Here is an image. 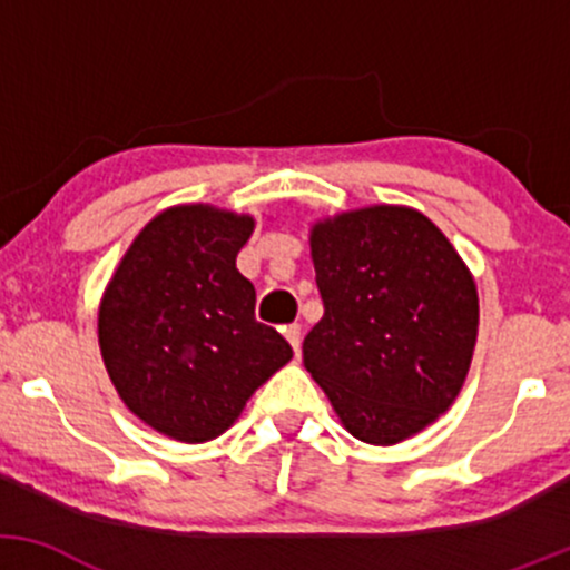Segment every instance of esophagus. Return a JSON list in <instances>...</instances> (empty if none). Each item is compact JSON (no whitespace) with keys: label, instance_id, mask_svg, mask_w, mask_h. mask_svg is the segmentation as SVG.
Masks as SVG:
<instances>
[{"label":"esophagus","instance_id":"esophagus-1","mask_svg":"<svg viewBox=\"0 0 570 570\" xmlns=\"http://www.w3.org/2000/svg\"><path fill=\"white\" fill-rule=\"evenodd\" d=\"M284 335L289 340V345L294 348V353L299 356V348H303V330H299V324H289L284 326Z\"/></svg>","mask_w":570,"mask_h":570}]
</instances>
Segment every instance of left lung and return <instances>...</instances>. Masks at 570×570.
<instances>
[{
    "label": "left lung",
    "instance_id": "8db88e82",
    "mask_svg": "<svg viewBox=\"0 0 570 570\" xmlns=\"http://www.w3.org/2000/svg\"><path fill=\"white\" fill-rule=\"evenodd\" d=\"M324 316L303 362L356 440L396 444L453 404L476 343L472 273L434 222L372 206L311 233Z\"/></svg>",
    "mask_w": 570,
    "mask_h": 570
}]
</instances>
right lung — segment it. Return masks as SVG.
Listing matches in <instances>:
<instances>
[{
	"label": "right lung",
	"instance_id": "1",
	"mask_svg": "<svg viewBox=\"0 0 570 570\" xmlns=\"http://www.w3.org/2000/svg\"><path fill=\"white\" fill-rule=\"evenodd\" d=\"M252 230V217L212 206L168 208L136 235L101 299L98 343L117 394L179 442L230 429L292 358L254 318L257 292L235 267Z\"/></svg>",
	"mask_w": 570,
	"mask_h": 570
}]
</instances>
